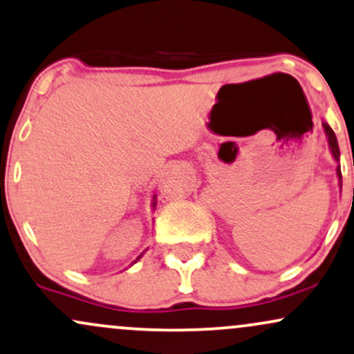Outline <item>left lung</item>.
<instances>
[{
    "instance_id": "1",
    "label": "left lung",
    "mask_w": 354,
    "mask_h": 354,
    "mask_svg": "<svg viewBox=\"0 0 354 354\" xmlns=\"http://www.w3.org/2000/svg\"><path fill=\"white\" fill-rule=\"evenodd\" d=\"M322 124H323V129H325V134L328 139V147H330L331 156H333V159L339 164V147H338V140H336L333 129L328 126V122H325V120H323ZM336 177H338V185H339V189H342L343 182H342V167H339V165L336 167Z\"/></svg>"
}]
</instances>
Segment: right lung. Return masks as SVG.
I'll list each match as a JSON object with an SVG mask.
<instances>
[{
    "instance_id": "add662e5",
    "label": "right lung",
    "mask_w": 354,
    "mask_h": 354,
    "mask_svg": "<svg viewBox=\"0 0 354 354\" xmlns=\"http://www.w3.org/2000/svg\"><path fill=\"white\" fill-rule=\"evenodd\" d=\"M156 198H157V197H156V195H153V197H152V209H153V210H156V205H157ZM144 252H145V250H144ZM144 252H142V253H140V255H139V257H137V259H136V261H137V260H139V259H140V257H142V255H144ZM136 261H134V263H136Z\"/></svg>"
}]
</instances>
